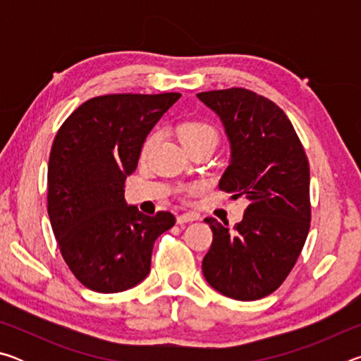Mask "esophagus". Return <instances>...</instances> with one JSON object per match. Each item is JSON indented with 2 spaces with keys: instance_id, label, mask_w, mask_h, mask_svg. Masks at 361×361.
Returning <instances> with one entry per match:
<instances>
[{
  "instance_id": "1",
  "label": "esophagus",
  "mask_w": 361,
  "mask_h": 361,
  "mask_svg": "<svg viewBox=\"0 0 361 361\" xmlns=\"http://www.w3.org/2000/svg\"><path fill=\"white\" fill-rule=\"evenodd\" d=\"M195 219H199V216L195 215V213H183V215L176 216V223H178V224H185V223L195 221Z\"/></svg>"
}]
</instances>
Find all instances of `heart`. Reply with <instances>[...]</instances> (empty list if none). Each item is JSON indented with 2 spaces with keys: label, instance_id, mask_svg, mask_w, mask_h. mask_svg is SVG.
<instances>
[{
  "label": "heart",
  "instance_id": "1",
  "mask_svg": "<svg viewBox=\"0 0 361 361\" xmlns=\"http://www.w3.org/2000/svg\"><path fill=\"white\" fill-rule=\"evenodd\" d=\"M178 137L181 140V143L185 145L186 149H191L194 146L207 145V143L216 146L218 143V130L212 124H209V122H204V121L183 122V124L178 127ZM159 140H161V132L154 130L149 133L148 138L145 140L143 148H142L143 157L149 154L152 148L159 143ZM183 192L186 195H195L200 192V186H189Z\"/></svg>",
  "mask_w": 361,
  "mask_h": 361
}]
</instances>
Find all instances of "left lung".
I'll return each mask as SVG.
<instances>
[{
	"mask_svg": "<svg viewBox=\"0 0 361 361\" xmlns=\"http://www.w3.org/2000/svg\"><path fill=\"white\" fill-rule=\"evenodd\" d=\"M223 121L231 164L219 189L243 197V219L205 218L213 242L202 261L207 282L237 301L276 291L301 255L310 228V172L301 140L282 108L248 89L197 94Z\"/></svg>",
	"mask_w": 361,
	"mask_h": 361,
	"instance_id": "left-lung-1",
	"label": "left lung"
}]
</instances>
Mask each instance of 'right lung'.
<instances>
[{
	"mask_svg": "<svg viewBox=\"0 0 361 361\" xmlns=\"http://www.w3.org/2000/svg\"><path fill=\"white\" fill-rule=\"evenodd\" d=\"M180 97H94L66 118L54 138L47 213L66 266L85 288L119 293L142 282L156 239L175 224L170 212L148 216L127 205L124 188L148 133Z\"/></svg>",
	"mask_w": 361,
	"mask_h": 361,
	"instance_id": "1",
	"label": "right lung"
}]
</instances>
